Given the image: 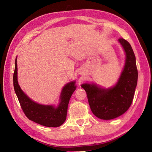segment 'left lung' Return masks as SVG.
<instances>
[{"mask_svg": "<svg viewBox=\"0 0 152 152\" xmlns=\"http://www.w3.org/2000/svg\"><path fill=\"white\" fill-rule=\"evenodd\" d=\"M126 54L124 66L116 84L103 87L94 83L81 85L87 96L92 112L102 120H111L122 115L130 107L137 82L136 57L130 44L119 39Z\"/></svg>", "mask_w": 152, "mask_h": 152, "instance_id": "obj_1", "label": "left lung"}]
</instances>
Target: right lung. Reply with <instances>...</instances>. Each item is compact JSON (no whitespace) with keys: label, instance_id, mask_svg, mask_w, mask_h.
<instances>
[{"label":"right lung","instance_id":"obj_1","mask_svg":"<svg viewBox=\"0 0 152 152\" xmlns=\"http://www.w3.org/2000/svg\"><path fill=\"white\" fill-rule=\"evenodd\" d=\"M75 84L76 81L73 80L63 86L57 106L37 103L23 91L18 84L17 57L16 58L13 75L14 89L23 111L31 121L45 127H57L61 126L66 121L69 101L77 88Z\"/></svg>","mask_w":152,"mask_h":152}]
</instances>
